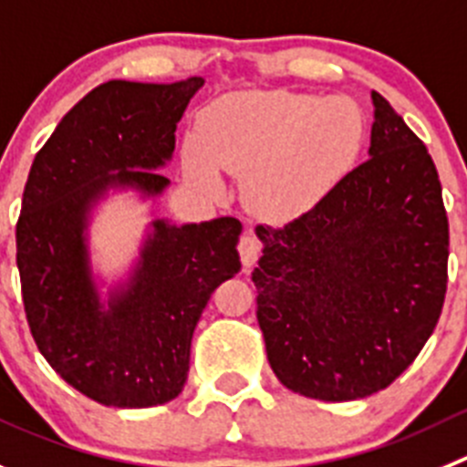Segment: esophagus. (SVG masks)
<instances>
[{
    "label": "esophagus",
    "instance_id": "obj_1",
    "mask_svg": "<svg viewBox=\"0 0 467 467\" xmlns=\"http://www.w3.org/2000/svg\"><path fill=\"white\" fill-rule=\"evenodd\" d=\"M237 251H239V258H242L244 267H251V265L258 260L260 251H263V242H260L254 233H246V234H242V239H239Z\"/></svg>",
    "mask_w": 467,
    "mask_h": 467
}]
</instances>
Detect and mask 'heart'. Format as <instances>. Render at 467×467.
Here are the masks:
<instances>
[{
  "instance_id": "obj_1",
  "label": "heart",
  "mask_w": 467,
  "mask_h": 467,
  "mask_svg": "<svg viewBox=\"0 0 467 467\" xmlns=\"http://www.w3.org/2000/svg\"><path fill=\"white\" fill-rule=\"evenodd\" d=\"M366 117L346 96L233 91L209 103L186 150V174L216 191L213 165L244 177V198L269 219L304 212L355 168Z\"/></svg>"
}]
</instances>
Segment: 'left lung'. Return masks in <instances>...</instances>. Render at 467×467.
<instances>
[{"instance_id": "obj_1", "label": "left lung", "mask_w": 467, "mask_h": 467, "mask_svg": "<svg viewBox=\"0 0 467 467\" xmlns=\"http://www.w3.org/2000/svg\"><path fill=\"white\" fill-rule=\"evenodd\" d=\"M371 159L281 228L258 225V322L272 371L308 399L389 387L433 334L450 221L424 142L378 91Z\"/></svg>"}]
</instances>
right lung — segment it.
<instances>
[{
  "label": "right lung",
  "instance_id": "obj_1",
  "mask_svg": "<svg viewBox=\"0 0 467 467\" xmlns=\"http://www.w3.org/2000/svg\"><path fill=\"white\" fill-rule=\"evenodd\" d=\"M202 82H103L64 115L29 170L16 225L29 332L47 364L96 403L150 408L180 396L195 325L242 267L233 216L182 228L159 219L108 308L91 281V207L115 186L154 198L170 184L156 168L172 156L177 121Z\"/></svg>",
  "mask_w": 467,
  "mask_h": 467
}]
</instances>
